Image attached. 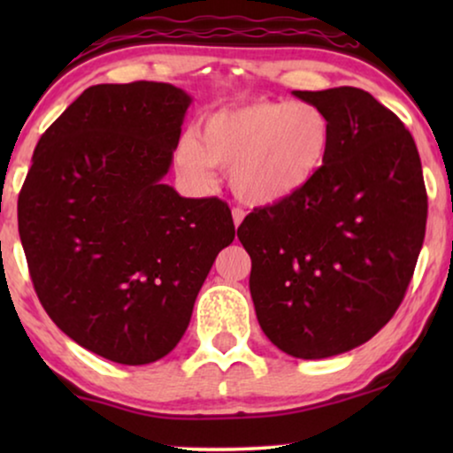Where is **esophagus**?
<instances>
[{
  "mask_svg": "<svg viewBox=\"0 0 453 453\" xmlns=\"http://www.w3.org/2000/svg\"><path fill=\"white\" fill-rule=\"evenodd\" d=\"M233 222H234V226H239L241 222H243V219H245V212L241 208H233Z\"/></svg>",
  "mask_w": 453,
  "mask_h": 453,
  "instance_id": "obj_1",
  "label": "esophagus"
}]
</instances>
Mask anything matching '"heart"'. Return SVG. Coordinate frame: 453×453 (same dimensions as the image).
<instances>
[{"instance_id": "b5f03b06", "label": "heart", "mask_w": 453, "mask_h": 453, "mask_svg": "<svg viewBox=\"0 0 453 453\" xmlns=\"http://www.w3.org/2000/svg\"><path fill=\"white\" fill-rule=\"evenodd\" d=\"M332 142V119L315 103L253 98L203 115L179 142L175 160L197 185L212 183V166L228 169L237 197L272 206L319 175Z\"/></svg>"}]
</instances>
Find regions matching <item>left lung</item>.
Segmentation results:
<instances>
[{"mask_svg":"<svg viewBox=\"0 0 453 453\" xmlns=\"http://www.w3.org/2000/svg\"><path fill=\"white\" fill-rule=\"evenodd\" d=\"M293 95L332 119L330 157L299 194L253 210L237 237L270 342L327 358L367 342L400 307L423 247L426 191L411 132L369 92Z\"/></svg>","mask_w":453,"mask_h":453,"instance_id":"left-lung-1","label":"left lung"}]
</instances>
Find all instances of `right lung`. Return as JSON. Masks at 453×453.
I'll list each match as a JSON object with an SVG mask.
<instances>
[{"instance_id": "1", "label": "right lung", "mask_w": 453, "mask_h": 453, "mask_svg": "<svg viewBox=\"0 0 453 453\" xmlns=\"http://www.w3.org/2000/svg\"><path fill=\"white\" fill-rule=\"evenodd\" d=\"M191 101L165 82L90 86L41 135L18 197L42 307L113 363L148 365L175 349L234 239L225 202L163 183Z\"/></svg>"}]
</instances>
